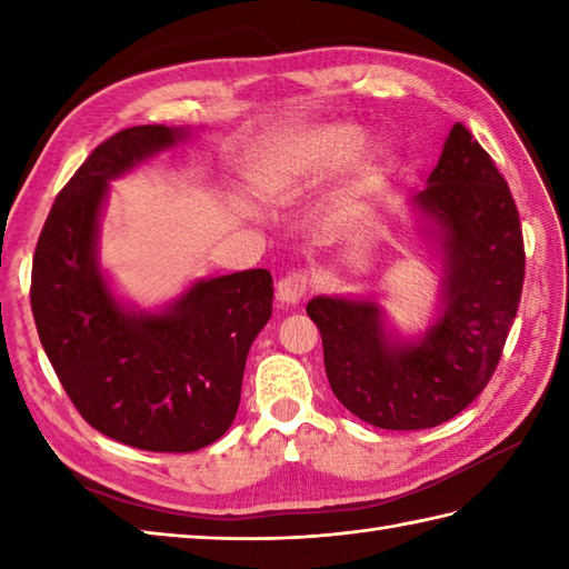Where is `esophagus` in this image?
Returning a JSON list of instances; mask_svg holds the SVG:
<instances>
[{
	"label": "esophagus",
	"instance_id": "34e87169",
	"mask_svg": "<svg viewBox=\"0 0 569 569\" xmlns=\"http://www.w3.org/2000/svg\"><path fill=\"white\" fill-rule=\"evenodd\" d=\"M308 283H310V278H308L306 271L288 273L276 286V300L281 306H296V303H300V298H303L306 291H308Z\"/></svg>",
	"mask_w": 569,
	"mask_h": 569
}]
</instances>
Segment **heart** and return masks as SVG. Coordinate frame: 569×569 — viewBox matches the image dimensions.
Segmentation results:
<instances>
[{
  "mask_svg": "<svg viewBox=\"0 0 569 569\" xmlns=\"http://www.w3.org/2000/svg\"><path fill=\"white\" fill-rule=\"evenodd\" d=\"M365 141L357 124L325 122L300 124L266 139L251 163V180L266 200L296 202L322 186L352 159ZM393 166L389 143L373 141L349 166L345 186L337 198V214L342 220L357 217L361 208L383 188Z\"/></svg>",
  "mask_w": 569,
  "mask_h": 569,
  "instance_id": "1",
  "label": "heart"
}]
</instances>
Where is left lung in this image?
Listing matches in <instances>:
<instances>
[{
    "label": "left lung",
    "instance_id": "1",
    "mask_svg": "<svg viewBox=\"0 0 569 569\" xmlns=\"http://www.w3.org/2000/svg\"><path fill=\"white\" fill-rule=\"evenodd\" d=\"M410 208L442 261L438 316L426 332L398 335L377 298L316 296L306 308L337 401L383 430L435 428L485 391L526 273L511 190L459 122Z\"/></svg>",
    "mask_w": 569,
    "mask_h": 569
}]
</instances>
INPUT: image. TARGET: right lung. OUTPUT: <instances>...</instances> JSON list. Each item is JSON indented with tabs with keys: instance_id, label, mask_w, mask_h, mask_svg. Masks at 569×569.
I'll list each match as a JSON object with an SVG mask.
<instances>
[{
	"instance_id": "right-lung-1",
	"label": "right lung",
	"mask_w": 569,
	"mask_h": 569,
	"mask_svg": "<svg viewBox=\"0 0 569 569\" xmlns=\"http://www.w3.org/2000/svg\"><path fill=\"white\" fill-rule=\"evenodd\" d=\"M188 137L143 124L102 141L58 192L31 269L36 330L70 401L94 430L149 452H196L229 430L273 300L266 269L198 278L159 310L114 296L100 263L110 180Z\"/></svg>"
}]
</instances>
